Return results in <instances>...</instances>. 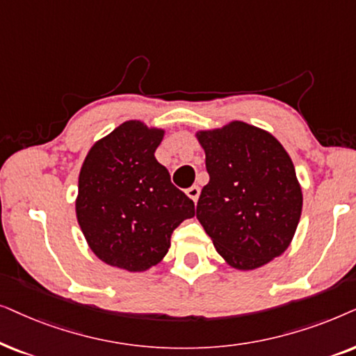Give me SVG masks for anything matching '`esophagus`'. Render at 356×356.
I'll return each mask as SVG.
<instances>
[{
	"instance_id": "1",
	"label": "esophagus",
	"mask_w": 356,
	"mask_h": 356,
	"mask_svg": "<svg viewBox=\"0 0 356 356\" xmlns=\"http://www.w3.org/2000/svg\"><path fill=\"white\" fill-rule=\"evenodd\" d=\"M186 193H187V195H188V197H191V198H192V200H193V202H195V203H197V200H198V197H200V187H198V186H192L191 188H187V191H186Z\"/></svg>"
}]
</instances>
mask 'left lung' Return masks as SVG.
I'll list each match as a JSON object with an SVG mask.
<instances>
[{"label": "left lung", "instance_id": "left-lung-1", "mask_svg": "<svg viewBox=\"0 0 356 356\" xmlns=\"http://www.w3.org/2000/svg\"><path fill=\"white\" fill-rule=\"evenodd\" d=\"M197 138L210 175L197 218L218 254L239 270L282 255L300 222L302 193L280 141L244 122L200 131Z\"/></svg>", "mask_w": 356, "mask_h": 356}]
</instances>
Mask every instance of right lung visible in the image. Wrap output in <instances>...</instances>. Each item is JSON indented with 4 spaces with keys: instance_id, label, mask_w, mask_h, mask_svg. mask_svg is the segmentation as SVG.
Masks as SVG:
<instances>
[{
    "instance_id": "1",
    "label": "right lung",
    "mask_w": 356,
    "mask_h": 356,
    "mask_svg": "<svg viewBox=\"0 0 356 356\" xmlns=\"http://www.w3.org/2000/svg\"><path fill=\"white\" fill-rule=\"evenodd\" d=\"M164 131L129 120L89 149L79 172L76 216L102 262L143 272L163 260L170 236L195 205L154 158Z\"/></svg>"
}]
</instances>
